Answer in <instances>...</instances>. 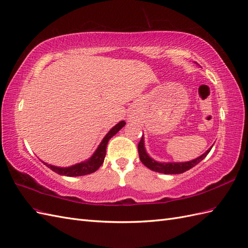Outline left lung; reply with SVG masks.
I'll return each instance as SVG.
<instances>
[{"mask_svg": "<svg viewBox=\"0 0 248 248\" xmlns=\"http://www.w3.org/2000/svg\"><path fill=\"white\" fill-rule=\"evenodd\" d=\"M211 147L207 150L206 153H204L202 155L199 156V158H197L195 160H191L189 162L161 163V162L155 161L147 155L146 150H145V147H144V138L142 136L140 142H139V144H138V152H139V156H140L141 162L145 166L148 167L149 170H152L156 172L165 173V174H177V173L185 172L186 170H189L190 168L196 166L198 163H200L205 158V156L208 155Z\"/></svg>", "mask_w": 248, "mask_h": 248, "instance_id": "obj_1", "label": "left lung"}]
</instances>
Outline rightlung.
<instances>
[{"label": "right lung", "mask_w": 248, "mask_h": 248, "mask_svg": "<svg viewBox=\"0 0 248 248\" xmlns=\"http://www.w3.org/2000/svg\"><path fill=\"white\" fill-rule=\"evenodd\" d=\"M125 124L126 123L124 121H121V122L118 123L116 126H113V127L108 131V134L104 137L103 140H102L101 144L99 145V147L96 148L94 154L86 161L78 163V164L69 166V167H58V166L47 164L45 162L43 163L48 168H50V170H53L54 172L61 174V176L78 177V176H85V174L93 173L95 170H98L99 167L103 164L105 155H106V147H107L108 141H109L110 139L116 135Z\"/></svg>", "instance_id": "add662e5"}]
</instances>
